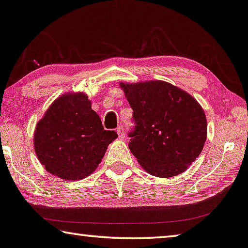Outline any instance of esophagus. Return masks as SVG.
Here are the masks:
<instances>
[{
  "label": "esophagus",
  "mask_w": 248,
  "mask_h": 248,
  "mask_svg": "<svg viewBox=\"0 0 248 248\" xmlns=\"http://www.w3.org/2000/svg\"><path fill=\"white\" fill-rule=\"evenodd\" d=\"M117 134H118V136H119V138H121L123 139L124 137V127H118L117 128Z\"/></svg>",
  "instance_id": "obj_1"
}]
</instances>
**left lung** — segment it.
Returning a JSON list of instances; mask_svg holds the SVG:
<instances>
[{
	"instance_id": "8db88e82",
	"label": "left lung",
	"mask_w": 248,
	"mask_h": 248,
	"mask_svg": "<svg viewBox=\"0 0 248 248\" xmlns=\"http://www.w3.org/2000/svg\"><path fill=\"white\" fill-rule=\"evenodd\" d=\"M134 110L129 149L150 175L184 172L201 155L207 137L204 110L186 91L165 81L120 83Z\"/></svg>"
}]
</instances>
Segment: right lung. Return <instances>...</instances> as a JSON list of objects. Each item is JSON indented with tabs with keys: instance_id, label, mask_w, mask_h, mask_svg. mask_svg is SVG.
Segmentation results:
<instances>
[{
	"instance_id": "right-lung-1",
	"label": "right lung",
	"mask_w": 248,
	"mask_h": 248,
	"mask_svg": "<svg viewBox=\"0 0 248 248\" xmlns=\"http://www.w3.org/2000/svg\"><path fill=\"white\" fill-rule=\"evenodd\" d=\"M117 137L116 131L103 129L87 94L65 93L49 107L36 124L34 150L50 173L79 180L97 169L109 143Z\"/></svg>"
}]
</instances>
